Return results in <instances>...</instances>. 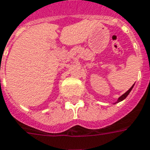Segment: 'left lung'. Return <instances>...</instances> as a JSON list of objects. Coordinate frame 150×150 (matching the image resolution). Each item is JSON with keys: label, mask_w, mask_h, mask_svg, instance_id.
Masks as SVG:
<instances>
[{"label": "left lung", "mask_w": 150, "mask_h": 150, "mask_svg": "<svg viewBox=\"0 0 150 150\" xmlns=\"http://www.w3.org/2000/svg\"><path fill=\"white\" fill-rule=\"evenodd\" d=\"M134 84H135V83H134ZM134 84H133V85H132V86L131 88H130L129 89H128V90H127V91L126 93H123V94H122V96H120V97H119V98H118V100H117V101H116L115 103H119V102H120V101H122V100H124V99H125V98H126V97H127V96H128V94H129L130 92L132 91V89L133 88Z\"/></svg>", "instance_id": "1"}]
</instances>
